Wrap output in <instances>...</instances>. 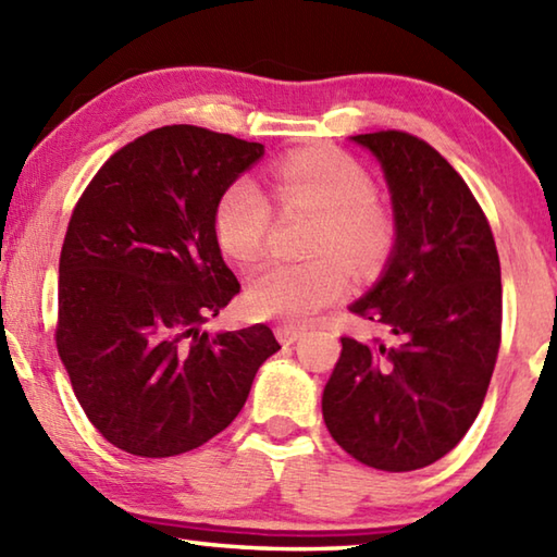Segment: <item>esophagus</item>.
<instances>
[{
  "label": "esophagus",
  "mask_w": 557,
  "mask_h": 557,
  "mask_svg": "<svg viewBox=\"0 0 557 557\" xmlns=\"http://www.w3.org/2000/svg\"><path fill=\"white\" fill-rule=\"evenodd\" d=\"M275 334H277V338H280V344L289 346V344H295V342H299L301 336H305V329L295 326V324H280V326L275 329Z\"/></svg>",
  "instance_id": "obj_1"
}]
</instances>
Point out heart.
I'll use <instances>...</instances> for the list:
<instances>
[{"instance_id":"heart-1","label":"heart","mask_w":557,"mask_h":557,"mask_svg":"<svg viewBox=\"0 0 557 557\" xmlns=\"http://www.w3.org/2000/svg\"><path fill=\"white\" fill-rule=\"evenodd\" d=\"M272 188L282 209L307 206L322 213L312 240V252L322 256L262 265L248 285V307L258 317L301 324L344 295L346 265L339 255L356 270L379 265L393 243V221L373 199L371 174L336 149H314L280 162L272 169ZM270 225L272 206L248 176L235 178L215 203V238L240 265L262 256Z\"/></svg>"}]
</instances>
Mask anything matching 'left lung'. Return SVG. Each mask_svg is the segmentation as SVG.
I'll list each match as a JSON object with an SVG mask.
<instances>
[{
	"mask_svg": "<svg viewBox=\"0 0 557 557\" xmlns=\"http://www.w3.org/2000/svg\"><path fill=\"white\" fill-rule=\"evenodd\" d=\"M351 139L381 162L395 245L348 309L391 344L342 336L322 412L361 465L412 471L455 449L482 410L502 346V265L482 206L435 147L400 129Z\"/></svg>",
	"mask_w": 557,
	"mask_h": 557,
	"instance_id": "1",
	"label": "left lung"
}]
</instances>
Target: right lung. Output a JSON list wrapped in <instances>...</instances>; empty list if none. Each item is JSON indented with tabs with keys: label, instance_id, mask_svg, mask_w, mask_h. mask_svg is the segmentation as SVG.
<instances>
[{
	"label": "right lung",
	"instance_id": "obj_1",
	"mask_svg": "<svg viewBox=\"0 0 557 557\" xmlns=\"http://www.w3.org/2000/svg\"><path fill=\"white\" fill-rule=\"evenodd\" d=\"M262 154L260 143L206 127H159L117 149L75 203L55 348L83 412L122 451L201 447L235 420L280 348L265 324L203 332L240 292L215 203Z\"/></svg>",
	"mask_w": 557,
	"mask_h": 557
}]
</instances>
